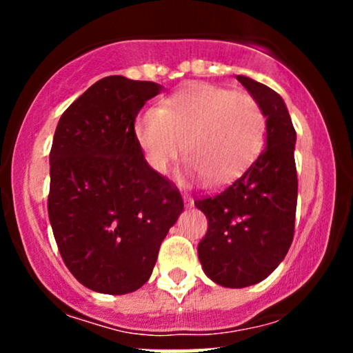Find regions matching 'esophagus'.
<instances>
[{
    "mask_svg": "<svg viewBox=\"0 0 353 353\" xmlns=\"http://www.w3.org/2000/svg\"><path fill=\"white\" fill-rule=\"evenodd\" d=\"M184 202H185V205H188V208H190V205H192V204H194L192 197H190V196H188V194H185V196H184Z\"/></svg>",
    "mask_w": 353,
    "mask_h": 353,
    "instance_id": "esophagus-1",
    "label": "esophagus"
}]
</instances>
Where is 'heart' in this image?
<instances>
[{"label":"heart","mask_w":353,"mask_h":353,"mask_svg":"<svg viewBox=\"0 0 353 353\" xmlns=\"http://www.w3.org/2000/svg\"><path fill=\"white\" fill-rule=\"evenodd\" d=\"M265 116L249 92L192 83L137 119L145 161L168 174L182 152L189 171L209 185L229 184L252 164L265 141Z\"/></svg>","instance_id":"obj_1"}]
</instances>
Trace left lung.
I'll use <instances>...</instances> for the list:
<instances>
[{
	"label": "left lung",
	"mask_w": 353,
	"mask_h": 353,
	"mask_svg": "<svg viewBox=\"0 0 353 353\" xmlns=\"http://www.w3.org/2000/svg\"><path fill=\"white\" fill-rule=\"evenodd\" d=\"M237 81L264 111L265 149L228 189L194 201L208 217L197 245L202 269L230 289L264 281L283 261L294 239L299 188L295 129L285 103L265 84L245 76Z\"/></svg>",
	"instance_id": "8db88e82"
}]
</instances>
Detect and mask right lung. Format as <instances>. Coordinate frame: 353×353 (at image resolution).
<instances>
[{"label": "right lung", "mask_w": 353, "mask_h": 353, "mask_svg": "<svg viewBox=\"0 0 353 353\" xmlns=\"http://www.w3.org/2000/svg\"><path fill=\"white\" fill-rule=\"evenodd\" d=\"M151 81L108 76L61 116L50 152L48 214L70 272L101 294L134 292L184 202L144 159L134 123L159 94Z\"/></svg>", "instance_id": "1"}]
</instances>
